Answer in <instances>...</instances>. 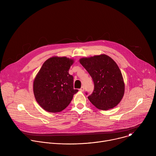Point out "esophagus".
Segmentation results:
<instances>
[{
  "label": "esophagus",
  "instance_id": "obj_1",
  "mask_svg": "<svg viewBox=\"0 0 156 156\" xmlns=\"http://www.w3.org/2000/svg\"><path fill=\"white\" fill-rule=\"evenodd\" d=\"M84 87H83V86H82V87L80 89V91L81 92H83V91H84Z\"/></svg>",
  "mask_w": 156,
  "mask_h": 156
}]
</instances>
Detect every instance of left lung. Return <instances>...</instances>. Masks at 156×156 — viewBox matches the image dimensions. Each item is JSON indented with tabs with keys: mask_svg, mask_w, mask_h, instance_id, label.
I'll list each match as a JSON object with an SVG mask.
<instances>
[{
	"mask_svg": "<svg viewBox=\"0 0 156 156\" xmlns=\"http://www.w3.org/2000/svg\"><path fill=\"white\" fill-rule=\"evenodd\" d=\"M80 63L93 80L94 89L87 97L98 108H113L122 101L125 93V83L116 62L105 54L83 57Z\"/></svg>",
	"mask_w": 156,
	"mask_h": 156,
	"instance_id": "obj_1",
	"label": "left lung"
}]
</instances>
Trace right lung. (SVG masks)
I'll return each mask as SVG.
<instances>
[{
	"label": "right lung",
	"instance_id": "obj_1",
	"mask_svg": "<svg viewBox=\"0 0 156 156\" xmlns=\"http://www.w3.org/2000/svg\"><path fill=\"white\" fill-rule=\"evenodd\" d=\"M74 60L54 56L44 62L33 81V93L39 105L49 112H60L67 107L78 90L69 73Z\"/></svg>",
	"mask_w": 156,
	"mask_h": 156
}]
</instances>
